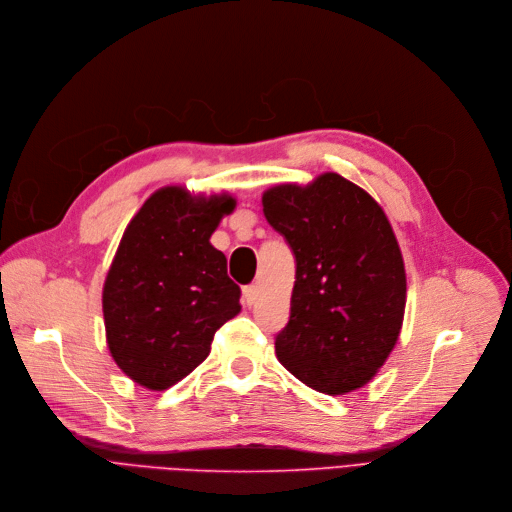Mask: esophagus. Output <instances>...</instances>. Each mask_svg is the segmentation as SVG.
<instances>
[{"label":"esophagus","mask_w":512,"mask_h":512,"mask_svg":"<svg viewBox=\"0 0 512 512\" xmlns=\"http://www.w3.org/2000/svg\"><path fill=\"white\" fill-rule=\"evenodd\" d=\"M258 298H260V289H258V285H248V287H243V302H246L248 306H254V304L258 302Z\"/></svg>","instance_id":"obj_1"}]
</instances>
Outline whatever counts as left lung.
<instances>
[{
	"label": "left lung",
	"instance_id": "1",
	"mask_svg": "<svg viewBox=\"0 0 512 512\" xmlns=\"http://www.w3.org/2000/svg\"><path fill=\"white\" fill-rule=\"evenodd\" d=\"M262 212L296 256L279 362L327 396L367 385L392 354L406 308L404 260L383 208L342 175L323 173L266 189Z\"/></svg>",
	"mask_w": 512,
	"mask_h": 512
}]
</instances>
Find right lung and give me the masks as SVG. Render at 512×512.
<instances>
[{
  "mask_svg": "<svg viewBox=\"0 0 512 512\" xmlns=\"http://www.w3.org/2000/svg\"><path fill=\"white\" fill-rule=\"evenodd\" d=\"M229 193L166 185L131 218L104 281L108 350L129 379L164 392L200 367L216 329L239 314V285L210 237Z\"/></svg>",
  "mask_w": 512,
  "mask_h": 512,
  "instance_id": "add662e5",
  "label": "right lung"
}]
</instances>
